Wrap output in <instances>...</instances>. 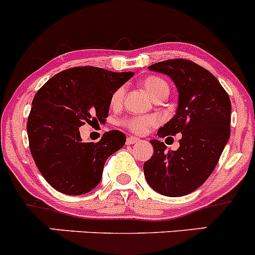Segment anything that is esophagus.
I'll return each mask as SVG.
<instances>
[{
    "label": "esophagus",
    "instance_id": "34e87169",
    "mask_svg": "<svg viewBox=\"0 0 255 255\" xmlns=\"http://www.w3.org/2000/svg\"><path fill=\"white\" fill-rule=\"evenodd\" d=\"M139 141H140V139H139V137H136V136H129V137H128V140H126V142H128L129 145L136 144V142H139Z\"/></svg>",
    "mask_w": 255,
    "mask_h": 255
}]
</instances>
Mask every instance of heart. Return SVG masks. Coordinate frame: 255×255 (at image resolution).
<instances>
[{"label":"heart","mask_w":255,"mask_h":255,"mask_svg":"<svg viewBox=\"0 0 255 255\" xmlns=\"http://www.w3.org/2000/svg\"><path fill=\"white\" fill-rule=\"evenodd\" d=\"M141 86L146 90V93L152 98V100H159V99H165L169 95L170 87L168 82L160 76L145 77L141 81ZM124 96H125V87L120 86L115 90L110 98L111 106L119 108L123 104ZM157 119L155 116H128L120 121V125L125 128L126 130L134 132V134L142 135L147 132L150 128H154L157 125Z\"/></svg>","instance_id":"1"}]
</instances>
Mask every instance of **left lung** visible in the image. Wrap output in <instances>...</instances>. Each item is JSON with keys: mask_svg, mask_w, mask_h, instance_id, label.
Returning <instances> with one entry per match:
<instances>
[{"mask_svg": "<svg viewBox=\"0 0 255 255\" xmlns=\"http://www.w3.org/2000/svg\"><path fill=\"white\" fill-rule=\"evenodd\" d=\"M149 69L170 76L179 93L176 114L157 135L181 137L175 151L150 141L154 154L144 162L145 178L159 194L183 196L203 185L217 166L230 136L232 104L217 77L190 60H165Z\"/></svg>", "mask_w": 255, "mask_h": 255, "instance_id": "8db88e82", "label": "left lung"}]
</instances>
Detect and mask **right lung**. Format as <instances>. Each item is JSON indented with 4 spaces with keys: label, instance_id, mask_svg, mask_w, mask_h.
<instances>
[{
    "label": "right lung",
    "instance_id": "obj_1",
    "mask_svg": "<svg viewBox=\"0 0 255 255\" xmlns=\"http://www.w3.org/2000/svg\"><path fill=\"white\" fill-rule=\"evenodd\" d=\"M132 75L71 67L38 90L27 120L28 144L36 166L53 189L81 195L100 183L106 160L125 145L126 136L111 130L100 141L84 142L79 129L108 118L111 95Z\"/></svg>",
    "mask_w": 255,
    "mask_h": 255
}]
</instances>
